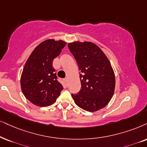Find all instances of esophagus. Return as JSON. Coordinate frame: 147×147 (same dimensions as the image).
Here are the masks:
<instances>
[{"instance_id": "obj_1", "label": "esophagus", "mask_w": 147, "mask_h": 147, "mask_svg": "<svg viewBox=\"0 0 147 147\" xmlns=\"http://www.w3.org/2000/svg\"><path fill=\"white\" fill-rule=\"evenodd\" d=\"M64 81L65 82V83H67V82H68V79H67V78H66V79H64Z\"/></svg>"}]
</instances>
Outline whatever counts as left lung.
<instances>
[{
	"label": "left lung",
	"instance_id": "left-lung-1",
	"mask_svg": "<svg viewBox=\"0 0 147 147\" xmlns=\"http://www.w3.org/2000/svg\"><path fill=\"white\" fill-rule=\"evenodd\" d=\"M80 70L81 90L71 96L78 107L94 112L107 105L114 94L115 77L103 51L90 42L68 43Z\"/></svg>",
	"mask_w": 147,
	"mask_h": 147
}]
</instances>
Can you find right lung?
Wrapping results in <instances>:
<instances>
[{
  "label": "right lung",
  "mask_w": 147,
  "mask_h": 147,
  "mask_svg": "<svg viewBox=\"0 0 147 147\" xmlns=\"http://www.w3.org/2000/svg\"><path fill=\"white\" fill-rule=\"evenodd\" d=\"M66 44L62 40H45L35 48L26 62L21 76L22 90L25 97L38 107L53 105L63 90L53 61Z\"/></svg>",
  "instance_id": "right-lung-1"
}]
</instances>
